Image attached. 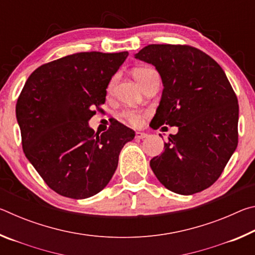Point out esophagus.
I'll return each instance as SVG.
<instances>
[{
    "mask_svg": "<svg viewBox=\"0 0 255 255\" xmlns=\"http://www.w3.org/2000/svg\"><path fill=\"white\" fill-rule=\"evenodd\" d=\"M135 137H136V139H144V138L147 137V133L144 131H137Z\"/></svg>",
    "mask_w": 255,
    "mask_h": 255,
    "instance_id": "1",
    "label": "esophagus"
}]
</instances>
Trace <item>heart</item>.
Instances as JSON below:
<instances>
[{"label":"heart","instance_id":"obj_1","mask_svg":"<svg viewBox=\"0 0 255 255\" xmlns=\"http://www.w3.org/2000/svg\"><path fill=\"white\" fill-rule=\"evenodd\" d=\"M154 73L155 71L152 70L150 67H145V66L136 67L135 70L132 71V77L135 79L137 83L141 86L144 84V82L147 80L150 75L154 74ZM114 84H115V79H112L110 81L109 86H108V90H109V91L114 88ZM125 117H126L132 125H137L140 120V114H138L136 111H127L126 114H125Z\"/></svg>","mask_w":255,"mask_h":255}]
</instances>
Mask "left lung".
Instances as JSON below:
<instances>
[{
    "label": "left lung",
    "instance_id": "1",
    "mask_svg": "<svg viewBox=\"0 0 255 255\" xmlns=\"http://www.w3.org/2000/svg\"><path fill=\"white\" fill-rule=\"evenodd\" d=\"M135 58L152 64L163 83L150 126L178 127L149 165L164 187L193 195L221 176L239 141V102L223 68L197 48L148 45Z\"/></svg>",
    "mask_w": 255,
    "mask_h": 255
}]
</instances>
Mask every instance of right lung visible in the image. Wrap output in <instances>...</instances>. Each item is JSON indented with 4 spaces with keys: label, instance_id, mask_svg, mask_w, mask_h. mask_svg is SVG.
Instances as JSON below:
<instances>
[{
    "label": "right lung",
    "instance_id": "obj_1",
    "mask_svg": "<svg viewBox=\"0 0 255 255\" xmlns=\"http://www.w3.org/2000/svg\"><path fill=\"white\" fill-rule=\"evenodd\" d=\"M128 51L65 56L28 77L15 107L25 156L50 189L85 199L109 183L120 150L135 131L116 122L94 133L92 109L105 103L108 84Z\"/></svg>",
    "mask_w": 255,
    "mask_h": 255
}]
</instances>
